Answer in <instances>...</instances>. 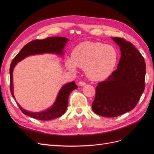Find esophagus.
<instances>
[{
	"instance_id": "1",
	"label": "esophagus",
	"mask_w": 154,
	"mask_h": 154,
	"mask_svg": "<svg viewBox=\"0 0 154 154\" xmlns=\"http://www.w3.org/2000/svg\"><path fill=\"white\" fill-rule=\"evenodd\" d=\"M78 84H79V85H80V86H83V85H85L86 84V83L85 82H83V81H80V82L78 83Z\"/></svg>"
}]
</instances>
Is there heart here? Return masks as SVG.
<instances>
[{"instance_id":"b5f03b06","label":"heart","mask_w":154,"mask_h":154,"mask_svg":"<svg viewBox=\"0 0 154 154\" xmlns=\"http://www.w3.org/2000/svg\"><path fill=\"white\" fill-rule=\"evenodd\" d=\"M118 52L115 47L100 42H83L77 45L67 59L66 67L72 71L76 66L85 69L87 76L92 80H102L112 72L118 62Z\"/></svg>"}]
</instances>
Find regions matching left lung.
Wrapping results in <instances>:
<instances>
[{"label":"left lung","instance_id":"left-lung-1","mask_svg":"<svg viewBox=\"0 0 154 154\" xmlns=\"http://www.w3.org/2000/svg\"><path fill=\"white\" fill-rule=\"evenodd\" d=\"M112 40L121 49L117 69L99 82L92 105L94 112L103 117H117L132 110L145 87L146 63L141 54L130 42L119 37Z\"/></svg>","mask_w":154,"mask_h":154}]
</instances>
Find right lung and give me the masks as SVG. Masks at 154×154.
Masks as SVG:
<instances>
[{
	"instance_id": "right-lung-1",
	"label": "right lung",
	"mask_w": 154,
	"mask_h": 154,
	"mask_svg": "<svg viewBox=\"0 0 154 154\" xmlns=\"http://www.w3.org/2000/svg\"><path fill=\"white\" fill-rule=\"evenodd\" d=\"M68 39L64 37H49L43 40H34L24 46V48L13 58L10 66V91L13 98H15V96L13 92V70L17 63L29 55L43 54L45 53L61 54H62L63 49ZM77 88L78 87L74 82L65 85L59 92L57 100L53 106L48 110L42 112H30L23 109L18 103H17V105L23 113L32 118L43 121L54 119L60 117L65 113L68 106V99L70 93Z\"/></svg>"
}]
</instances>
